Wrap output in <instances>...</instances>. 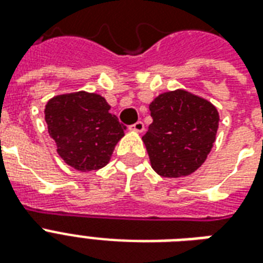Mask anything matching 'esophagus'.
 Listing matches in <instances>:
<instances>
[{
  "label": "esophagus",
  "instance_id": "obj_1",
  "mask_svg": "<svg viewBox=\"0 0 263 263\" xmlns=\"http://www.w3.org/2000/svg\"><path fill=\"white\" fill-rule=\"evenodd\" d=\"M129 129H131V131H135V132H143L144 124L142 123V121H138V123H135L134 125H131V127H129Z\"/></svg>",
  "mask_w": 263,
  "mask_h": 263
}]
</instances>
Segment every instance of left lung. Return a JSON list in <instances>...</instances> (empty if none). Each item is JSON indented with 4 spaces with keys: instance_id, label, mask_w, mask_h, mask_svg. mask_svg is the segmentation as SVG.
<instances>
[{
    "instance_id": "left-lung-1",
    "label": "left lung",
    "mask_w": 263,
    "mask_h": 263,
    "mask_svg": "<svg viewBox=\"0 0 263 263\" xmlns=\"http://www.w3.org/2000/svg\"><path fill=\"white\" fill-rule=\"evenodd\" d=\"M148 109L153 123L142 140L152 168L172 179L195 172L216 142L220 121L217 107L179 88L156 97Z\"/></svg>"
}]
</instances>
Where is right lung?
<instances>
[{"instance_id": "add662e5", "label": "right lung", "mask_w": 263, "mask_h": 263, "mask_svg": "<svg viewBox=\"0 0 263 263\" xmlns=\"http://www.w3.org/2000/svg\"><path fill=\"white\" fill-rule=\"evenodd\" d=\"M109 110L110 105L102 95L87 91L55 95L47 101V131L65 164L79 172L109 164L127 129Z\"/></svg>"}]
</instances>
